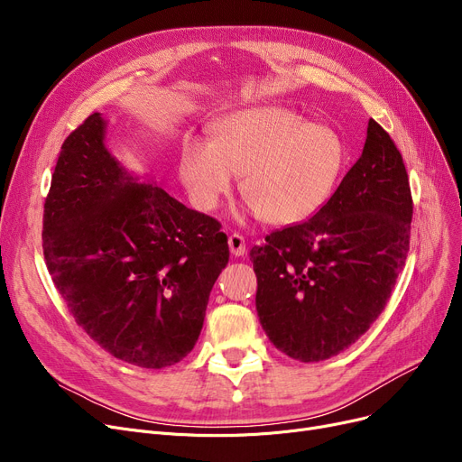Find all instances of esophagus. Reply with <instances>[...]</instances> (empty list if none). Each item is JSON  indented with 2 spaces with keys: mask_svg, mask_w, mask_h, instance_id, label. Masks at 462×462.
Here are the masks:
<instances>
[{
  "mask_svg": "<svg viewBox=\"0 0 462 462\" xmlns=\"http://www.w3.org/2000/svg\"><path fill=\"white\" fill-rule=\"evenodd\" d=\"M228 247H230V253L234 256H244L245 251H247V245H245V239L241 234H232L228 237Z\"/></svg>",
  "mask_w": 462,
  "mask_h": 462,
  "instance_id": "obj_1",
  "label": "esophagus"
}]
</instances>
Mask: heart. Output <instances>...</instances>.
<instances>
[{
	"label": "heart",
	"mask_w": 462,
	"mask_h": 462,
	"mask_svg": "<svg viewBox=\"0 0 462 462\" xmlns=\"http://www.w3.org/2000/svg\"><path fill=\"white\" fill-rule=\"evenodd\" d=\"M345 143L324 125L279 106L236 112L211 131V143L189 140L180 172L192 202L213 211L244 174V194L256 215L294 225L317 213L345 168Z\"/></svg>",
	"instance_id": "b5f03b06"
}]
</instances>
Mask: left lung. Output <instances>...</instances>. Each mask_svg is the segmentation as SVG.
I'll return each mask as SVG.
<instances>
[{
	"mask_svg": "<svg viewBox=\"0 0 462 462\" xmlns=\"http://www.w3.org/2000/svg\"><path fill=\"white\" fill-rule=\"evenodd\" d=\"M411 213L401 152L369 119L365 148L326 206L251 249L256 310L270 341L303 363L354 345L392 298Z\"/></svg>",
	"mask_w": 462,
	"mask_h": 462,
	"instance_id": "8db88e82",
	"label": "left lung"
}]
</instances>
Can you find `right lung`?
<instances>
[{
	"label": "right lung",
	"instance_id": "right-lung-1",
	"mask_svg": "<svg viewBox=\"0 0 462 462\" xmlns=\"http://www.w3.org/2000/svg\"><path fill=\"white\" fill-rule=\"evenodd\" d=\"M91 114L63 145L44 200L42 253L75 322L114 357L170 367L197 345L226 268L217 218L136 183L105 148Z\"/></svg>",
	"mask_w": 462,
	"mask_h": 462
}]
</instances>
